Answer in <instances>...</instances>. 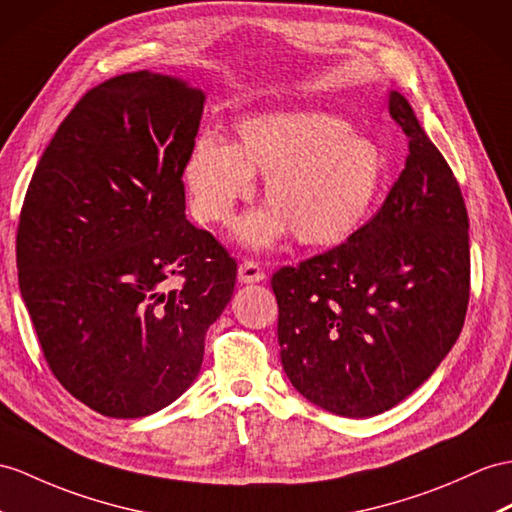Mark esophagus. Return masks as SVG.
<instances>
[{
    "mask_svg": "<svg viewBox=\"0 0 512 512\" xmlns=\"http://www.w3.org/2000/svg\"><path fill=\"white\" fill-rule=\"evenodd\" d=\"M263 280H265V271L260 269V265L254 263V260H243L239 267V282L254 284V282H263Z\"/></svg>",
    "mask_w": 512,
    "mask_h": 512,
    "instance_id": "obj_1",
    "label": "esophagus"
}]
</instances>
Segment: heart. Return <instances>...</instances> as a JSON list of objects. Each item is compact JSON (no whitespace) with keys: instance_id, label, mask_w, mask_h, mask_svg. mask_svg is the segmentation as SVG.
<instances>
[{"instance_id":"1","label":"heart","mask_w":512,"mask_h":512,"mask_svg":"<svg viewBox=\"0 0 512 512\" xmlns=\"http://www.w3.org/2000/svg\"><path fill=\"white\" fill-rule=\"evenodd\" d=\"M380 145L350 123L315 110L263 112L236 126L230 145L199 136L184 160L191 213L226 223L265 176L269 206L236 221L234 239L269 249L291 230L308 247H332L369 219L384 180Z\"/></svg>"}]
</instances>
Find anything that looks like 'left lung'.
Returning <instances> with one entry per match:
<instances>
[{"label":"left lung","mask_w":512,"mask_h":512,"mask_svg":"<svg viewBox=\"0 0 512 512\" xmlns=\"http://www.w3.org/2000/svg\"><path fill=\"white\" fill-rule=\"evenodd\" d=\"M389 112L408 158L382 208L347 243L273 273L286 378L341 417L400 404L450 354L469 304V219L460 186L406 97Z\"/></svg>","instance_id":"1"}]
</instances>
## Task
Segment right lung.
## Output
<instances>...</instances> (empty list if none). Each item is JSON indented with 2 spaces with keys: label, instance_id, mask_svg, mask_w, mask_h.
I'll list each match as a JSON object with an SVG mask.
<instances>
[{
  "label": "right lung",
  "instance_id": "add662e5",
  "mask_svg": "<svg viewBox=\"0 0 512 512\" xmlns=\"http://www.w3.org/2000/svg\"><path fill=\"white\" fill-rule=\"evenodd\" d=\"M204 102L202 89L152 71L95 86L60 123L21 208L19 289L43 356L104 417L176 402L234 293L236 260L184 215Z\"/></svg>",
  "mask_w": 512,
  "mask_h": 512
}]
</instances>
